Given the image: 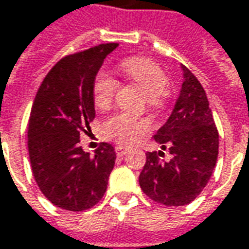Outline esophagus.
I'll list each match as a JSON object with an SVG mask.
<instances>
[{
  "label": "esophagus",
  "mask_w": 249,
  "mask_h": 249,
  "mask_svg": "<svg viewBox=\"0 0 249 249\" xmlns=\"http://www.w3.org/2000/svg\"><path fill=\"white\" fill-rule=\"evenodd\" d=\"M127 151H128L127 148H124V146H121V145L115 148V152H116V155H118L119 158H122V156H124V155L127 153Z\"/></svg>",
  "instance_id": "1"
}]
</instances>
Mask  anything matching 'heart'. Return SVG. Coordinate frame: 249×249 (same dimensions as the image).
<instances>
[{"mask_svg": "<svg viewBox=\"0 0 249 249\" xmlns=\"http://www.w3.org/2000/svg\"><path fill=\"white\" fill-rule=\"evenodd\" d=\"M121 72L145 93L146 103L151 107H160L167 96V79L158 64L144 57H130L122 61ZM118 83L105 72H100L93 85L94 105L103 109L112 101ZM151 128L146 119H136L126 113H116L104 123V134L121 144H133Z\"/></svg>", "mask_w": 249, "mask_h": 249, "instance_id": "b5f03b06", "label": "heart"}]
</instances>
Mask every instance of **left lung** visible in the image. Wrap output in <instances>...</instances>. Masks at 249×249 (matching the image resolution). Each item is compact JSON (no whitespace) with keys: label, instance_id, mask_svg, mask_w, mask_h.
Listing matches in <instances>:
<instances>
[{"label":"left lung","instance_id":"obj_1","mask_svg":"<svg viewBox=\"0 0 249 249\" xmlns=\"http://www.w3.org/2000/svg\"><path fill=\"white\" fill-rule=\"evenodd\" d=\"M182 86L167 122L153 140L159 152H148L140 186L153 201L179 207L192 203L206 188L218 159L219 136L201 83L185 66ZM167 149L172 159L160 160Z\"/></svg>","mask_w":249,"mask_h":249}]
</instances>
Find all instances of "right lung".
Segmentation results:
<instances>
[{"label":"right lung","mask_w":249,"mask_h":249,"mask_svg":"<svg viewBox=\"0 0 249 249\" xmlns=\"http://www.w3.org/2000/svg\"><path fill=\"white\" fill-rule=\"evenodd\" d=\"M118 43H103L61 58L45 76L33 103L27 138L33 174L52 204L83 211L103 198L116 153L111 144L94 155L79 146L96 116L93 85Z\"/></svg>","instance_id":"right-lung-1"}]
</instances>
